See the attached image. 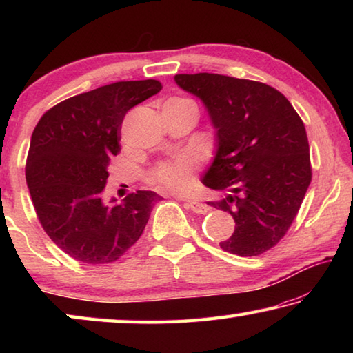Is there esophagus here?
Here are the masks:
<instances>
[{"instance_id":"34e87169","label":"esophagus","mask_w":353,"mask_h":353,"mask_svg":"<svg viewBox=\"0 0 353 353\" xmlns=\"http://www.w3.org/2000/svg\"><path fill=\"white\" fill-rule=\"evenodd\" d=\"M187 207L190 208L191 212H193V213H198V214H205L207 212H210V207H208L207 204H204V202L193 201V199L187 201Z\"/></svg>"}]
</instances>
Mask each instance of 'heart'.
I'll return each mask as SVG.
<instances>
[{
  "label": "heart",
  "instance_id": "1",
  "mask_svg": "<svg viewBox=\"0 0 353 353\" xmlns=\"http://www.w3.org/2000/svg\"><path fill=\"white\" fill-rule=\"evenodd\" d=\"M171 101H185V99H171ZM198 166V162L191 154H182L177 159L170 160L159 165L155 170V181L160 185L172 191H185L191 183V177Z\"/></svg>",
  "mask_w": 353,
  "mask_h": 353
}]
</instances>
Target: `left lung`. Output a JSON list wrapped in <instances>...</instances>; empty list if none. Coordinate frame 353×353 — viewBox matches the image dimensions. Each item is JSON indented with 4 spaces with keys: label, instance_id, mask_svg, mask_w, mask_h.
<instances>
[{
    "label": "left lung",
    "instance_id": "8db88e82",
    "mask_svg": "<svg viewBox=\"0 0 353 353\" xmlns=\"http://www.w3.org/2000/svg\"><path fill=\"white\" fill-rule=\"evenodd\" d=\"M174 81L202 101L216 130L202 183L221 193L208 205L235 219L234 234L219 246L240 256L266 252L285 236L312 182L301 117L261 82L213 73L176 74Z\"/></svg>",
    "mask_w": 353,
    "mask_h": 353
}]
</instances>
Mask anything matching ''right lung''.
Returning a JSON list of instances; mask_svg holds the SVG:
<instances>
[{
    "mask_svg": "<svg viewBox=\"0 0 353 353\" xmlns=\"http://www.w3.org/2000/svg\"><path fill=\"white\" fill-rule=\"evenodd\" d=\"M160 90L154 79L109 83L59 103L34 129L26 182L35 213L48 236L77 261L118 260L141 236L160 201L141 190L119 204L104 199L124 115Z\"/></svg>",
    "mask_w": 353,
    "mask_h": 353,
    "instance_id": "1",
    "label": "right lung"
}]
</instances>
